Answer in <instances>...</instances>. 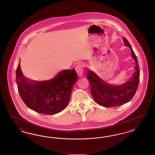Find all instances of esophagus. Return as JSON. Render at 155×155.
I'll return each mask as SVG.
<instances>
[{
    "mask_svg": "<svg viewBox=\"0 0 155 155\" xmlns=\"http://www.w3.org/2000/svg\"><path fill=\"white\" fill-rule=\"evenodd\" d=\"M75 71L79 77H82L83 76V68L81 65H78L75 68Z\"/></svg>",
    "mask_w": 155,
    "mask_h": 155,
    "instance_id": "34e87169",
    "label": "esophagus"
}]
</instances>
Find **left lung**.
Wrapping results in <instances>:
<instances>
[{
	"instance_id": "obj_1",
	"label": "left lung",
	"mask_w": 155,
	"mask_h": 155,
	"mask_svg": "<svg viewBox=\"0 0 155 155\" xmlns=\"http://www.w3.org/2000/svg\"><path fill=\"white\" fill-rule=\"evenodd\" d=\"M123 40L125 46L130 48L132 58L135 61V71L130 80L123 84L114 85L106 82L91 70L87 76L94 101L105 107L118 106L128 102L136 93L139 85L140 69L137 57L127 39L123 37Z\"/></svg>"
}]
</instances>
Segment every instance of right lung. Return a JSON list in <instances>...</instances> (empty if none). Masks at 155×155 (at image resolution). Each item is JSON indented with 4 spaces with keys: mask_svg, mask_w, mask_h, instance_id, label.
<instances>
[{
    "mask_svg": "<svg viewBox=\"0 0 155 155\" xmlns=\"http://www.w3.org/2000/svg\"><path fill=\"white\" fill-rule=\"evenodd\" d=\"M16 78L19 94L29 108L42 114L53 115L68 106L78 76L74 69L63 70L51 80H29L23 75L19 62Z\"/></svg>",
    "mask_w": 155,
    "mask_h": 155,
    "instance_id": "right-lung-1",
    "label": "right lung"
}]
</instances>
